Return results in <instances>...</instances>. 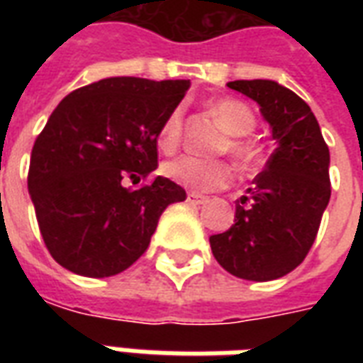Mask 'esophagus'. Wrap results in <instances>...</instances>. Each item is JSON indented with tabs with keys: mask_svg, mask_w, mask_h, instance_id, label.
Segmentation results:
<instances>
[{
	"mask_svg": "<svg viewBox=\"0 0 363 363\" xmlns=\"http://www.w3.org/2000/svg\"><path fill=\"white\" fill-rule=\"evenodd\" d=\"M186 201L190 205H203L205 201H207V196H201V194H198V192H190L188 194Z\"/></svg>",
	"mask_w": 363,
	"mask_h": 363,
	"instance_id": "esophagus-1",
	"label": "esophagus"
}]
</instances>
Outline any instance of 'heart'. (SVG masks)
Wrapping results in <instances>:
<instances>
[{
	"mask_svg": "<svg viewBox=\"0 0 363 363\" xmlns=\"http://www.w3.org/2000/svg\"><path fill=\"white\" fill-rule=\"evenodd\" d=\"M209 111L226 130L228 139L222 143V152H230L241 167H252L259 158L258 147L247 137L256 128V116L252 109L241 99H218L209 105ZM184 109L175 107L165 116L160 128L158 145L164 152H173L182 139ZM164 175L177 184L194 192H213L226 188L233 179L232 165L224 160H201L190 154L169 160L164 165Z\"/></svg>",
	"mask_w": 363,
	"mask_h": 363,
	"instance_id": "heart-1",
	"label": "heart"
}]
</instances>
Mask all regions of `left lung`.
I'll return each mask as SVG.
<instances>
[{
	"mask_svg": "<svg viewBox=\"0 0 363 363\" xmlns=\"http://www.w3.org/2000/svg\"><path fill=\"white\" fill-rule=\"evenodd\" d=\"M232 90L259 105L277 148L247 196L235 201V224L211 235L216 262L247 281H273L296 269L316 239L328 207L330 150L313 111L275 81H233Z\"/></svg>",
	"mask_w": 363,
	"mask_h": 363,
	"instance_id": "8db88e82",
	"label": "left lung"
}]
</instances>
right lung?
<instances>
[{
    "label": "right lung",
    "mask_w": 363,
    "mask_h": 363,
    "mask_svg": "<svg viewBox=\"0 0 363 363\" xmlns=\"http://www.w3.org/2000/svg\"><path fill=\"white\" fill-rule=\"evenodd\" d=\"M190 81L111 77L65 96L31 148L28 188L48 252L77 275L128 269L150 245L165 207L184 188L156 177L158 133ZM135 184V182H133Z\"/></svg>",
    "instance_id": "obj_1"
}]
</instances>
